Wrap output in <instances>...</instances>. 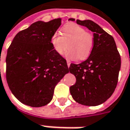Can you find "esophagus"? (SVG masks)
<instances>
[{
  "label": "esophagus",
  "mask_w": 130,
  "mask_h": 130,
  "mask_svg": "<svg viewBox=\"0 0 130 130\" xmlns=\"http://www.w3.org/2000/svg\"><path fill=\"white\" fill-rule=\"evenodd\" d=\"M67 65H68V67L69 68L70 65V62H69V61H67Z\"/></svg>",
  "instance_id": "esophagus-1"
}]
</instances>
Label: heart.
Wrapping results in <instances>:
<instances>
[{
    "label": "heart",
    "mask_w": 130,
    "mask_h": 130,
    "mask_svg": "<svg viewBox=\"0 0 130 130\" xmlns=\"http://www.w3.org/2000/svg\"><path fill=\"white\" fill-rule=\"evenodd\" d=\"M62 35L55 33L52 36L51 43L54 50L60 55H63L68 46L66 57L70 60H85L91 53L93 37L86 32L83 27L75 24H67L62 29Z\"/></svg>",
    "instance_id": "1"
}]
</instances>
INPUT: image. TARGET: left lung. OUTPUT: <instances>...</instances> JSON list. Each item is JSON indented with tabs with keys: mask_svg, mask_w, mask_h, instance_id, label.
<instances>
[{
	"mask_svg": "<svg viewBox=\"0 0 130 130\" xmlns=\"http://www.w3.org/2000/svg\"><path fill=\"white\" fill-rule=\"evenodd\" d=\"M75 21L74 19H70ZM93 32V47L90 56L80 64L71 63L70 73L76 78L70 92L82 105H100L109 99L118 82L121 57L112 36L91 20L76 21Z\"/></svg>",
	"mask_w": 130,
	"mask_h": 130,
	"instance_id": "8db88e82",
	"label": "left lung"
}]
</instances>
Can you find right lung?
<instances>
[{
    "label": "right lung",
    "mask_w": 130,
    "mask_h": 130,
    "mask_svg": "<svg viewBox=\"0 0 130 130\" xmlns=\"http://www.w3.org/2000/svg\"><path fill=\"white\" fill-rule=\"evenodd\" d=\"M61 19L38 21L15 36L7 52L6 80L16 99L25 105L41 107L49 104L54 90L69 73L66 60L51 43Z\"/></svg>",
    "instance_id": "obj_1"
}]
</instances>
